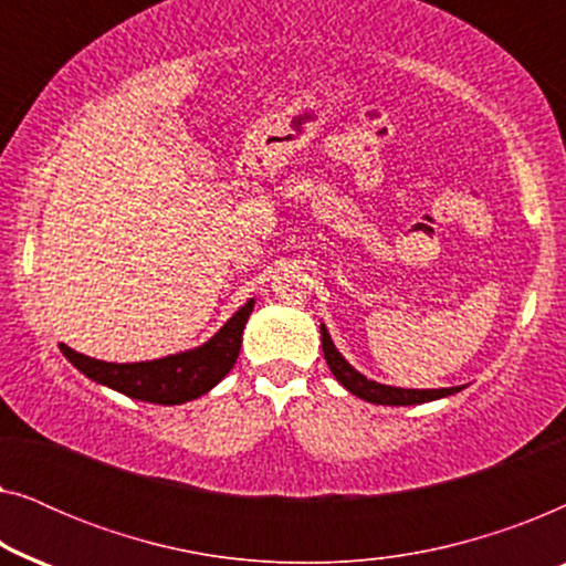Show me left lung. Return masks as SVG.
Listing matches in <instances>:
<instances>
[{"instance_id":"left-lung-1","label":"left lung","mask_w":566,"mask_h":566,"mask_svg":"<svg viewBox=\"0 0 566 566\" xmlns=\"http://www.w3.org/2000/svg\"><path fill=\"white\" fill-rule=\"evenodd\" d=\"M322 350H324V360H327L332 376H335L347 391L355 394V397L370 401V405L409 407V405H422V401H436V399L451 397V394L463 389V386H451V389H399V386H386V384L370 381V378L363 376L360 370H355L350 363L343 358V353H339L335 343H332L329 332L324 324H322Z\"/></svg>"}]
</instances>
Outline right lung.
Instances as JSON below:
<instances>
[{
    "instance_id": "1",
    "label": "right lung",
    "mask_w": 566,
    "mask_h": 566,
    "mask_svg": "<svg viewBox=\"0 0 566 566\" xmlns=\"http://www.w3.org/2000/svg\"><path fill=\"white\" fill-rule=\"evenodd\" d=\"M254 308V298L239 308L208 343L192 350L167 355L142 363H107L82 355L61 343V353L76 370L92 381L126 394L130 399L151 401V405H185L203 397L234 368L242 347V332Z\"/></svg>"
}]
</instances>
